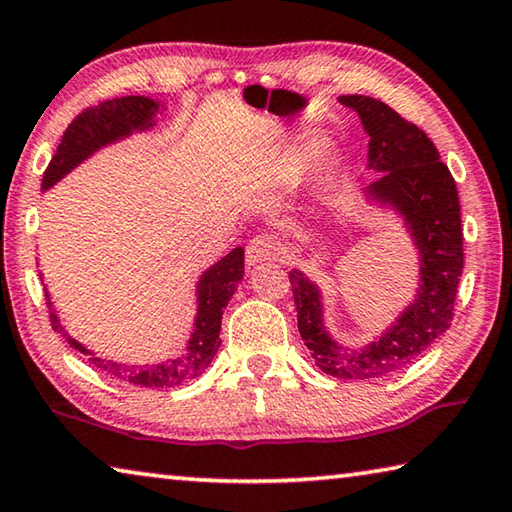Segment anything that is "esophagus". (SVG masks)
Returning <instances> with one entry per match:
<instances>
[{"label": "esophagus", "mask_w": 512, "mask_h": 512, "mask_svg": "<svg viewBox=\"0 0 512 512\" xmlns=\"http://www.w3.org/2000/svg\"><path fill=\"white\" fill-rule=\"evenodd\" d=\"M282 253V241L275 235H257L255 239H250V244L246 246V262L253 266L259 262H268V259H275Z\"/></svg>", "instance_id": "1"}]
</instances>
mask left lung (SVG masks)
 I'll return each instance as SVG.
<instances>
[{
  "mask_svg": "<svg viewBox=\"0 0 512 512\" xmlns=\"http://www.w3.org/2000/svg\"><path fill=\"white\" fill-rule=\"evenodd\" d=\"M339 101L359 112L370 135L368 167L381 171L370 192L404 214L420 248V293L377 341L361 350H345L325 332L318 289L298 271H291L289 280L300 336L316 366L339 379H375L402 370L452 325L463 271L461 205L452 171L413 121L363 94H348Z\"/></svg>",
  "mask_w": 512,
  "mask_h": 512,
  "instance_id": "8db88e82",
  "label": "left lung"
}]
</instances>
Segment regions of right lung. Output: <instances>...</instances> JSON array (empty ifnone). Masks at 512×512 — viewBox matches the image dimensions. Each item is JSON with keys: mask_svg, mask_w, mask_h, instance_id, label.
Masks as SVG:
<instances>
[{"mask_svg": "<svg viewBox=\"0 0 512 512\" xmlns=\"http://www.w3.org/2000/svg\"><path fill=\"white\" fill-rule=\"evenodd\" d=\"M155 110V101L144 97H119L110 101H101L99 106H90L79 112L72 119V124L65 128L63 140H60L54 158L49 160L45 173H42V187H51L65 176L69 169H74L81 160L88 158L92 151L99 146L108 144L112 140L128 135L137 128L151 126V115ZM244 277V250L235 248L232 253L225 255L221 262H216L210 271L198 282V316H196V329L189 339V348L180 357L164 361L160 366H121V363L94 357L90 350H85L81 343H76L63 327H60L58 318L51 309L49 296V320L51 327L60 332L72 345L74 350L83 352L90 363L101 368L106 375L117 377L121 381H131L135 386L146 388H173L185 384V381L194 379L205 372L210 366L216 350H219L221 339V316L223 309L228 305L232 293H235L237 284Z\"/></svg>", "mask_w": 512, "mask_h": 512, "instance_id": "add662e5", "label": "right lung"}]
</instances>
